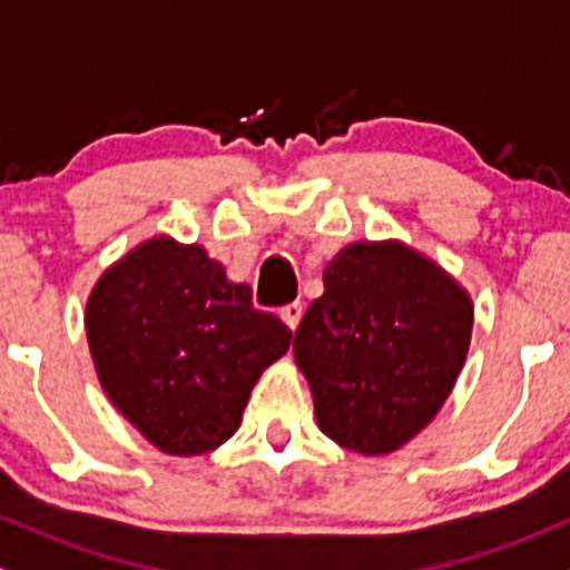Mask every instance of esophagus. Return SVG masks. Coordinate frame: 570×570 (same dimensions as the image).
I'll return each instance as SVG.
<instances>
[{
    "instance_id": "1",
    "label": "esophagus",
    "mask_w": 570,
    "mask_h": 570,
    "mask_svg": "<svg viewBox=\"0 0 570 570\" xmlns=\"http://www.w3.org/2000/svg\"><path fill=\"white\" fill-rule=\"evenodd\" d=\"M281 318H284L289 330H294V326L299 324V318H303V303H299V299H294V303L281 307Z\"/></svg>"
}]
</instances>
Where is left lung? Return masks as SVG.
Instances as JSON below:
<instances>
[{"instance_id": "obj_1", "label": "left lung", "mask_w": 570, "mask_h": 570, "mask_svg": "<svg viewBox=\"0 0 570 570\" xmlns=\"http://www.w3.org/2000/svg\"><path fill=\"white\" fill-rule=\"evenodd\" d=\"M472 316L469 294L412 248H343L294 332L324 434L353 453L402 448L453 391Z\"/></svg>"}]
</instances>
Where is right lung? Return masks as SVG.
<instances>
[{
  "label": "right lung",
  "mask_w": 570,
  "mask_h": 570,
  "mask_svg": "<svg viewBox=\"0 0 570 570\" xmlns=\"http://www.w3.org/2000/svg\"><path fill=\"white\" fill-rule=\"evenodd\" d=\"M98 381L155 448L200 455L240 426L254 383L292 343L200 246L155 238L104 273L85 313Z\"/></svg>",
  "instance_id": "1"
}]
</instances>
